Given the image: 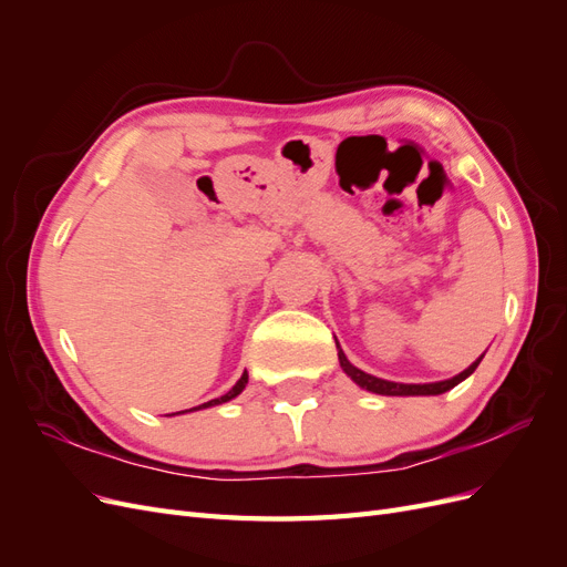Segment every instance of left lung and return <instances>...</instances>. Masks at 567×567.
<instances>
[{
	"label": "left lung",
	"instance_id": "obj_1",
	"mask_svg": "<svg viewBox=\"0 0 567 567\" xmlns=\"http://www.w3.org/2000/svg\"><path fill=\"white\" fill-rule=\"evenodd\" d=\"M338 359H340L342 371H346L357 385H362V388H367V390H371V392H379V394H390V398H400V394H442V392H447V390H452L454 385H458L463 379H468V375L477 369L480 359H483V357H480L477 362H473L466 371H461L458 375H454V379H450V381L423 383V385H414V383H392V381L375 379V375L364 373L362 369L352 367V364L348 362L346 352H342V350H338Z\"/></svg>",
	"mask_w": 567,
	"mask_h": 567
}]
</instances>
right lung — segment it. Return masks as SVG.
I'll return each instance as SVG.
<instances>
[{
    "instance_id": "obj_1",
    "label": "right lung",
    "mask_w": 567,
    "mask_h": 567,
    "mask_svg": "<svg viewBox=\"0 0 567 567\" xmlns=\"http://www.w3.org/2000/svg\"><path fill=\"white\" fill-rule=\"evenodd\" d=\"M246 383H248V373H244L241 379L236 381V385H234L227 394H221V398L210 400V402H205V404H198V406H194V409H205V406H215V404H221V402H229V400H234V398H236V394H241V392H244ZM188 411H192V409H188ZM177 414H179V411H177Z\"/></svg>"
}]
</instances>
